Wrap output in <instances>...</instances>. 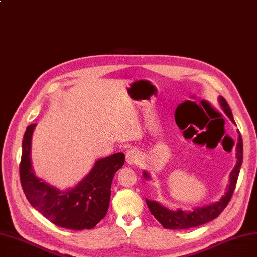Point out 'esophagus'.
Masks as SVG:
<instances>
[{
	"label": "esophagus",
	"mask_w": 257,
	"mask_h": 257,
	"mask_svg": "<svg viewBox=\"0 0 257 257\" xmlns=\"http://www.w3.org/2000/svg\"><path fill=\"white\" fill-rule=\"evenodd\" d=\"M141 159V153L138 150H128L126 152V161L128 165H136Z\"/></svg>",
	"instance_id": "esophagus-1"
}]
</instances>
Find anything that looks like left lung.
<instances>
[{"instance_id": "1", "label": "left lung", "mask_w": 257, "mask_h": 257, "mask_svg": "<svg viewBox=\"0 0 257 257\" xmlns=\"http://www.w3.org/2000/svg\"><path fill=\"white\" fill-rule=\"evenodd\" d=\"M219 104L222 108L224 113L229 117L232 123L235 125V121L231 112L230 107L228 106L226 100L223 97H219ZM238 132V139L236 144V165L230 173L229 176V184L227 185L225 195L217 202H212L210 204L204 205L202 207L193 208V210H182L181 208L177 210H171L167 208L165 205L157 201L146 199L147 205L149 207L151 213L154 215V218L164 226L166 229H187L192 227H197L203 225L215 218H218L220 213L225 209L228 205L229 201L231 199V196L234 192L236 185V181L238 178L239 170L242 163V139ZM143 176L146 180H150L151 176L147 171L144 170Z\"/></svg>"}]
</instances>
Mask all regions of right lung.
Here are the masks:
<instances>
[{
	"label": "right lung",
	"mask_w": 257,
	"mask_h": 257,
	"mask_svg": "<svg viewBox=\"0 0 257 257\" xmlns=\"http://www.w3.org/2000/svg\"><path fill=\"white\" fill-rule=\"evenodd\" d=\"M36 124L27 127L20 166L21 182L30 204L56 226L72 230L91 229L107 213L114 174L123 167L125 154L118 152L96 160L86 176L75 186L59 190L38 177L31 150Z\"/></svg>",
	"instance_id": "1"
}]
</instances>
